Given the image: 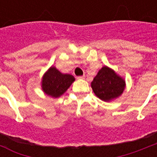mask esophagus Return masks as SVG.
<instances>
[{
  "label": "esophagus",
  "mask_w": 157,
  "mask_h": 157,
  "mask_svg": "<svg viewBox=\"0 0 157 157\" xmlns=\"http://www.w3.org/2000/svg\"><path fill=\"white\" fill-rule=\"evenodd\" d=\"M77 79H80V80H82V79H85V76H77L76 77Z\"/></svg>",
  "instance_id": "obj_1"
}]
</instances>
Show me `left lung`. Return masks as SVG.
Masks as SVG:
<instances>
[{
  "mask_svg": "<svg viewBox=\"0 0 157 157\" xmlns=\"http://www.w3.org/2000/svg\"><path fill=\"white\" fill-rule=\"evenodd\" d=\"M91 87L98 98L109 102L121 95L125 87V81L112 69L104 66L94 78Z\"/></svg>",
  "mask_w": 157,
  "mask_h": 157,
  "instance_id": "left-lung-1",
  "label": "left lung"
}]
</instances>
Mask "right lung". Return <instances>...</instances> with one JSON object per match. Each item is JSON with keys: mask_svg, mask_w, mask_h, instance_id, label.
<instances>
[{"mask_svg": "<svg viewBox=\"0 0 157 157\" xmlns=\"http://www.w3.org/2000/svg\"><path fill=\"white\" fill-rule=\"evenodd\" d=\"M74 81L73 76L63 74L56 67H51L43 76L41 87L47 95L59 98L66 92Z\"/></svg>", "mask_w": 157, "mask_h": 157, "instance_id": "obj_1", "label": "right lung"}]
</instances>
